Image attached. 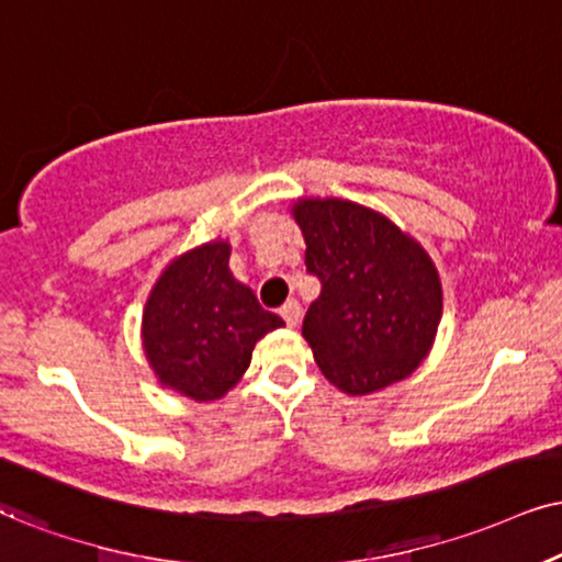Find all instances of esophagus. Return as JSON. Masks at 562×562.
Wrapping results in <instances>:
<instances>
[{
	"label": "esophagus",
	"mask_w": 562,
	"mask_h": 562,
	"mask_svg": "<svg viewBox=\"0 0 562 562\" xmlns=\"http://www.w3.org/2000/svg\"><path fill=\"white\" fill-rule=\"evenodd\" d=\"M280 316L285 318L288 326H297V324H301V316H303L301 303H297V301H288V303L280 308Z\"/></svg>",
	"instance_id": "obj_1"
}]
</instances>
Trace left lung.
<instances>
[{
	"label": "left lung",
	"mask_w": 562,
	"mask_h": 562,
	"mask_svg": "<svg viewBox=\"0 0 562 562\" xmlns=\"http://www.w3.org/2000/svg\"><path fill=\"white\" fill-rule=\"evenodd\" d=\"M293 217L322 293L303 337L326 381L366 396L407 379L436 342L443 288L428 251L381 212L350 199L303 196Z\"/></svg>",
	"instance_id": "obj_1"
}]
</instances>
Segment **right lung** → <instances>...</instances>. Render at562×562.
<instances>
[{
    "mask_svg": "<svg viewBox=\"0 0 562 562\" xmlns=\"http://www.w3.org/2000/svg\"><path fill=\"white\" fill-rule=\"evenodd\" d=\"M228 261L223 238L181 254L162 269L142 311V350L155 379L194 402L228 394L259 339L285 324L261 308Z\"/></svg>",
    "mask_w": 562,
    "mask_h": 562,
    "instance_id": "add662e5",
    "label": "right lung"
}]
</instances>
